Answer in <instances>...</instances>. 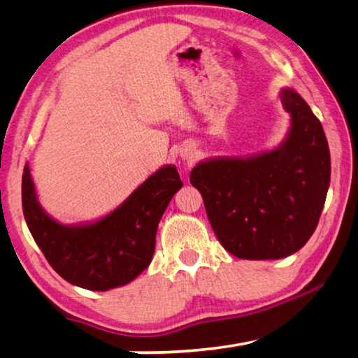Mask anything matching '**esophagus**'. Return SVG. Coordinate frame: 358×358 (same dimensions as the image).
I'll list each match as a JSON object with an SVG mask.
<instances>
[{"instance_id":"34e87169","label":"esophagus","mask_w":358,"mask_h":358,"mask_svg":"<svg viewBox=\"0 0 358 358\" xmlns=\"http://www.w3.org/2000/svg\"><path fill=\"white\" fill-rule=\"evenodd\" d=\"M181 157H183V159H186V161H191L194 157V151L191 148L181 151Z\"/></svg>"}]
</instances>
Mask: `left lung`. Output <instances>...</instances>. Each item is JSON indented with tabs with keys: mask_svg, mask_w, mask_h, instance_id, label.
<instances>
[{
	"mask_svg": "<svg viewBox=\"0 0 358 358\" xmlns=\"http://www.w3.org/2000/svg\"><path fill=\"white\" fill-rule=\"evenodd\" d=\"M290 128L276 148L217 156L192 169L220 243L238 259H282L317 227L330 186V151L322 124L292 88L280 93Z\"/></svg>",
	"mask_w": 358,
	"mask_h": 358,
	"instance_id": "1",
	"label": "left lung"
}]
</instances>
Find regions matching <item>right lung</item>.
I'll use <instances>...</instances> for the list:
<instances>
[{"label":"right lung","instance_id":"1","mask_svg":"<svg viewBox=\"0 0 358 358\" xmlns=\"http://www.w3.org/2000/svg\"><path fill=\"white\" fill-rule=\"evenodd\" d=\"M181 186L177 167L167 164L107 216L66 226L41 207L27 164L22 207L29 232L53 270L74 286L104 292L136 280L150 265L157 224Z\"/></svg>","mask_w":358,"mask_h":358}]
</instances>
